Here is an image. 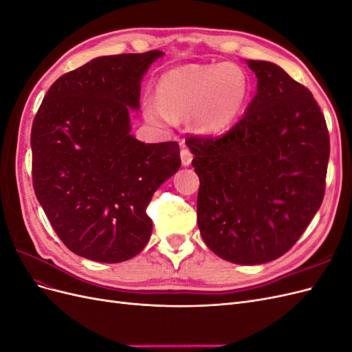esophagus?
<instances>
[{
  "instance_id": "esophagus-1",
  "label": "esophagus",
  "mask_w": 352,
  "mask_h": 352,
  "mask_svg": "<svg viewBox=\"0 0 352 352\" xmlns=\"http://www.w3.org/2000/svg\"><path fill=\"white\" fill-rule=\"evenodd\" d=\"M192 158H194V155L188 150V148H184V150L180 151V160H182L184 166H189L190 163H192Z\"/></svg>"
}]
</instances>
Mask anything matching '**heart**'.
<instances>
[{"label":"heart","mask_w":352,"mask_h":352,"mask_svg":"<svg viewBox=\"0 0 352 352\" xmlns=\"http://www.w3.org/2000/svg\"><path fill=\"white\" fill-rule=\"evenodd\" d=\"M248 95V74L233 63L189 65L158 79L157 100L144 101V116L158 127L188 117L194 132L219 135L235 123Z\"/></svg>","instance_id":"obj_1"}]
</instances>
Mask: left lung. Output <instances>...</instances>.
Here are the masks:
<instances>
[{
	"mask_svg": "<svg viewBox=\"0 0 352 352\" xmlns=\"http://www.w3.org/2000/svg\"><path fill=\"white\" fill-rule=\"evenodd\" d=\"M247 63L257 92L242 119L186 145L199 177L202 239L223 260L255 265L289 251L320 208L330 145L310 91L274 63Z\"/></svg>",
	"mask_w": 352,
	"mask_h": 352,
	"instance_id": "left-lung-1",
	"label": "left lung"
}]
</instances>
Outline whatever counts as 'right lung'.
I'll list each match as a JSON object with an SVG mask.
<instances>
[{
  "instance_id": "1",
  "label": "right lung",
  "mask_w": 352,
  "mask_h": 352,
  "mask_svg": "<svg viewBox=\"0 0 352 352\" xmlns=\"http://www.w3.org/2000/svg\"><path fill=\"white\" fill-rule=\"evenodd\" d=\"M163 51L105 56L51 85L32 124V179L66 247L98 263H122L150 241L145 208L180 167L177 142L131 133L141 80Z\"/></svg>"
}]
</instances>
